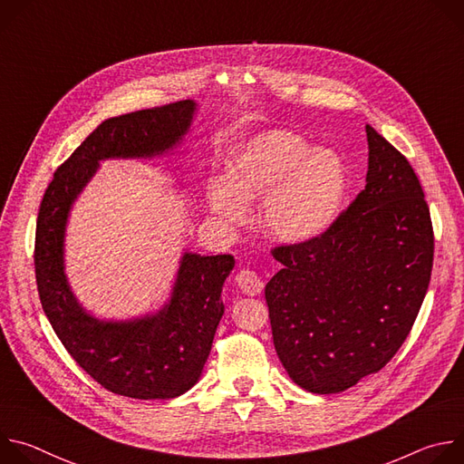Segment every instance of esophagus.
Segmentation results:
<instances>
[{"label": "esophagus", "mask_w": 464, "mask_h": 464, "mask_svg": "<svg viewBox=\"0 0 464 464\" xmlns=\"http://www.w3.org/2000/svg\"><path fill=\"white\" fill-rule=\"evenodd\" d=\"M237 285L238 288L247 294V295H258L264 290V283L262 279L253 272V270H240L237 274Z\"/></svg>", "instance_id": "obj_1"}]
</instances>
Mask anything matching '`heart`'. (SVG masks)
I'll use <instances>...</instances> for the list:
<instances>
[{
	"label": "heart",
	"instance_id": "1",
	"mask_svg": "<svg viewBox=\"0 0 464 464\" xmlns=\"http://www.w3.org/2000/svg\"><path fill=\"white\" fill-rule=\"evenodd\" d=\"M347 192V169L330 149H308L304 138L268 130L247 140L226 163V178L208 183V206L229 227L249 220L260 200V226L270 238L304 244L338 218Z\"/></svg>",
	"mask_w": 464,
	"mask_h": 464
}]
</instances>
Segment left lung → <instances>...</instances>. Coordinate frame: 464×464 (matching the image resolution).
I'll return each mask as SVG.
<instances>
[{"mask_svg":"<svg viewBox=\"0 0 464 464\" xmlns=\"http://www.w3.org/2000/svg\"><path fill=\"white\" fill-rule=\"evenodd\" d=\"M365 188L321 237L279 246L266 285L274 345L317 394L378 372L404 343L428 292L433 227L410 161L365 126Z\"/></svg>","mask_w":464,"mask_h":464,"instance_id":"obj_1","label":"left lung"}]
</instances>
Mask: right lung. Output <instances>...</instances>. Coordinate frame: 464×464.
<instances>
[{"label":"right lung","instance_id":"right-lung-1","mask_svg":"<svg viewBox=\"0 0 464 464\" xmlns=\"http://www.w3.org/2000/svg\"><path fill=\"white\" fill-rule=\"evenodd\" d=\"M194 111V101H179L106 119L56 169L38 211L36 285L54 334L95 382L130 399H174L200 380L224 315L220 295L235 258L185 251L170 297L156 314L106 321L77 301L65 277V226L101 161L167 154L181 143Z\"/></svg>","mask_w":464,"mask_h":464}]
</instances>
